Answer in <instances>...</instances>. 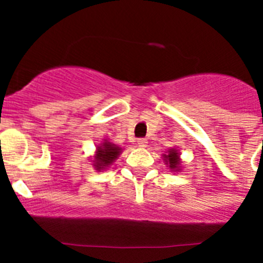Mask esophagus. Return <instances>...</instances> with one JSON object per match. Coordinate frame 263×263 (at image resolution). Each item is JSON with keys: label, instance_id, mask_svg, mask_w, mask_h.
Listing matches in <instances>:
<instances>
[{"label": "esophagus", "instance_id": "obj_1", "mask_svg": "<svg viewBox=\"0 0 263 263\" xmlns=\"http://www.w3.org/2000/svg\"><path fill=\"white\" fill-rule=\"evenodd\" d=\"M137 143H138L139 147H146V145H147V139H146V138H138V139H137Z\"/></svg>", "mask_w": 263, "mask_h": 263}]
</instances>
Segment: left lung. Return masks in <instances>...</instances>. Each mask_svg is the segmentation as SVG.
I'll list each match as a JSON object with an SVG mask.
<instances>
[{
    "label": "left lung",
    "mask_w": 263,
    "mask_h": 263,
    "mask_svg": "<svg viewBox=\"0 0 263 263\" xmlns=\"http://www.w3.org/2000/svg\"><path fill=\"white\" fill-rule=\"evenodd\" d=\"M167 160V164H170V168L171 170H178L179 168V154L175 150H171L168 153V155H164Z\"/></svg>",
    "instance_id": "obj_1"
}]
</instances>
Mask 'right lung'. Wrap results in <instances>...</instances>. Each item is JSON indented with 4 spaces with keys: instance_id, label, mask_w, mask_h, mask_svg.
Listing matches in <instances>:
<instances>
[{
    "instance_id": "obj_1",
    "label": "right lung",
    "mask_w": 263,
    "mask_h": 263,
    "mask_svg": "<svg viewBox=\"0 0 263 263\" xmlns=\"http://www.w3.org/2000/svg\"><path fill=\"white\" fill-rule=\"evenodd\" d=\"M118 154H120V148L117 146L111 145L110 142H104L103 146L97 147V155L95 158L96 163H95V166L97 167V170L108 167L118 157Z\"/></svg>"
}]
</instances>
